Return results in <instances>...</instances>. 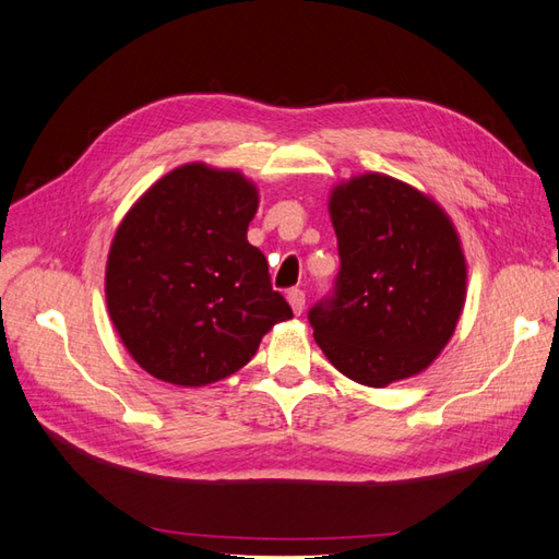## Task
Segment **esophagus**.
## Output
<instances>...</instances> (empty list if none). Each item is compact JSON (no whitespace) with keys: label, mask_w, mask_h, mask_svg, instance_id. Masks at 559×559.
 I'll list each match as a JSON object with an SVG mask.
<instances>
[{"label":"esophagus","mask_w":559,"mask_h":559,"mask_svg":"<svg viewBox=\"0 0 559 559\" xmlns=\"http://www.w3.org/2000/svg\"><path fill=\"white\" fill-rule=\"evenodd\" d=\"M288 302H290L295 314H302V309H305V293H302L300 288H293V290L288 293Z\"/></svg>","instance_id":"34e87169"}]
</instances>
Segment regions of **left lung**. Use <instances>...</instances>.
<instances>
[{"instance_id": "obj_1", "label": "left lung", "mask_w": 559, "mask_h": 559, "mask_svg": "<svg viewBox=\"0 0 559 559\" xmlns=\"http://www.w3.org/2000/svg\"><path fill=\"white\" fill-rule=\"evenodd\" d=\"M341 271L335 295L309 309L314 341L347 379L385 388L433 365L466 300L460 233L433 198L385 174L329 194Z\"/></svg>"}]
</instances>
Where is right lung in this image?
Segmentation results:
<instances>
[{
    "label": "right lung",
    "instance_id": "right-lung-1",
    "mask_svg": "<svg viewBox=\"0 0 559 559\" xmlns=\"http://www.w3.org/2000/svg\"><path fill=\"white\" fill-rule=\"evenodd\" d=\"M259 190L236 168L183 164L162 176L116 228L104 295L138 365L200 388L236 373L264 335L293 319L248 242Z\"/></svg>",
    "mask_w": 559,
    "mask_h": 559
}]
</instances>
